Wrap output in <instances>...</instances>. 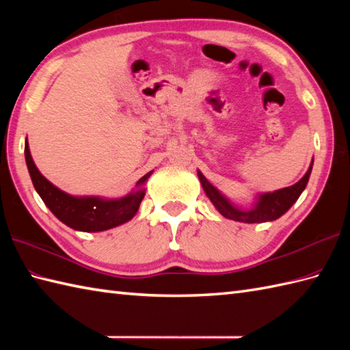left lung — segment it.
Returning a JSON list of instances; mask_svg holds the SVG:
<instances>
[{
    "mask_svg": "<svg viewBox=\"0 0 350 350\" xmlns=\"http://www.w3.org/2000/svg\"><path fill=\"white\" fill-rule=\"evenodd\" d=\"M311 170H313V161H311L307 173L304 174L299 182H296L292 187L272 192H258V194H256L254 200H252V204L247 207V209L234 204L227 196L222 194L217 187H213V185L206 179L200 170H197V176L207 198L211 200L215 209H217L222 217L227 219L247 222V224H256V222L275 221L282 217V215L296 203V200L299 198L304 189H306Z\"/></svg>",
    "mask_w": 350,
    "mask_h": 350,
    "instance_id": "obj_1",
    "label": "left lung"
}]
</instances>
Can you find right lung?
I'll use <instances>...</instances> for the list:
<instances>
[{"mask_svg":"<svg viewBox=\"0 0 350 350\" xmlns=\"http://www.w3.org/2000/svg\"><path fill=\"white\" fill-rule=\"evenodd\" d=\"M25 162L34 189L48 209L63 224L85 233H98L124 224L135 217L146 196V183L153 170L137 182L129 194L118 198L99 196H70L57 188L44 177L31 158L28 139H25Z\"/></svg>","mask_w":350,"mask_h":350,"instance_id":"obj_1","label":"right lung"}]
</instances>
